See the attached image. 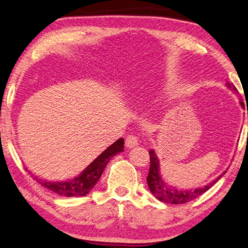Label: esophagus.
I'll return each mask as SVG.
<instances>
[{
  "label": "esophagus",
  "mask_w": 248,
  "mask_h": 248,
  "mask_svg": "<svg viewBox=\"0 0 248 248\" xmlns=\"http://www.w3.org/2000/svg\"><path fill=\"white\" fill-rule=\"evenodd\" d=\"M125 145L126 147L131 148V147H135L138 145V139H137V137L134 135H129L126 137L125 139Z\"/></svg>",
  "instance_id": "1"
}]
</instances>
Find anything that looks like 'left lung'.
I'll return each instance as SVG.
<instances>
[{
    "instance_id": "left-lung-1",
    "label": "left lung",
    "mask_w": 248,
    "mask_h": 248,
    "mask_svg": "<svg viewBox=\"0 0 248 248\" xmlns=\"http://www.w3.org/2000/svg\"><path fill=\"white\" fill-rule=\"evenodd\" d=\"M227 87L230 90L234 92H238L236 88L232 82L227 81ZM242 104V103H241ZM150 159H151V166H150V172L147 175V185L150 191L153 195L158 199L160 202H168V203H174V205H178V203H186L188 202L193 201L202 194L205 193L211 186L217 183V181L222 177V176L226 173V170L219 175L217 178L214 179L211 183H209L207 186H202V188H197L194 190H178L175 186L167 185L162 180L160 175V170H159V160L156 156L155 152L153 150L150 151Z\"/></svg>"
}]
</instances>
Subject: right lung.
<instances>
[{
	"label": "right lung",
	"instance_id": "right-lung-1",
	"mask_svg": "<svg viewBox=\"0 0 248 248\" xmlns=\"http://www.w3.org/2000/svg\"><path fill=\"white\" fill-rule=\"evenodd\" d=\"M124 151V139L120 138L115 141L113 144L108 146L100 156L94 159L89 166H88L82 172L71 180L62 181V183H54V181H47L41 179L37 176H34V179L38 184L54 192L58 195L72 197V196H84L89 193L96 185L98 179L104 172V169L107 166L110 159L114 157L117 154ZM31 174V172H29Z\"/></svg>",
	"mask_w": 248,
	"mask_h": 248
}]
</instances>
